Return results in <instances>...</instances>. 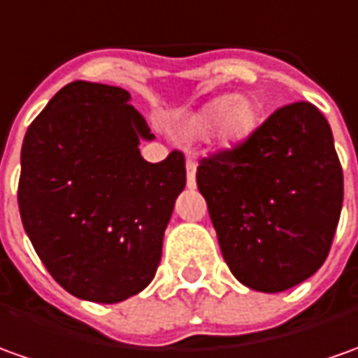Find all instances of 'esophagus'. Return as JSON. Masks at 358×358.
Listing matches in <instances>:
<instances>
[{
	"label": "esophagus",
	"instance_id": "1",
	"mask_svg": "<svg viewBox=\"0 0 358 358\" xmlns=\"http://www.w3.org/2000/svg\"><path fill=\"white\" fill-rule=\"evenodd\" d=\"M196 169H198V164L194 160L186 162V186L188 188H196Z\"/></svg>",
	"mask_w": 358,
	"mask_h": 358
}]
</instances>
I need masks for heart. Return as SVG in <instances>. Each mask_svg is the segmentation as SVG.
<instances>
[{
    "label": "heart",
    "instance_id": "obj_1",
    "mask_svg": "<svg viewBox=\"0 0 358 358\" xmlns=\"http://www.w3.org/2000/svg\"><path fill=\"white\" fill-rule=\"evenodd\" d=\"M261 125V103L250 96L225 94L198 108L184 123L192 137H206L213 131L223 150H237Z\"/></svg>",
    "mask_w": 358,
    "mask_h": 358
}]
</instances>
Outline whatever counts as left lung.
Masks as SVG:
<instances>
[{
  "label": "left lung",
  "mask_w": 358,
  "mask_h": 358,
  "mask_svg": "<svg viewBox=\"0 0 358 358\" xmlns=\"http://www.w3.org/2000/svg\"><path fill=\"white\" fill-rule=\"evenodd\" d=\"M196 180L241 284L274 294L322 268L341 215L343 170L331 127L310 101L276 109L243 147L201 160Z\"/></svg>",
  "instance_id": "1"
}]
</instances>
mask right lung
I'll return each instance as SVG.
<instances>
[{"label":"right lung","mask_w":358,"mask_h":358,"mask_svg":"<svg viewBox=\"0 0 358 358\" xmlns=\"http://www.w3.org/2000/svg\"><path fill=\"white\" fill-rule=\"evenodd\" d=\"M127 90L76 80L29 125L21 221L50 276L80 300L117 303L145 290L186 186L184 155L141 157L152 141Z\"/></svg>","instance_id":"1"}]
</instances>
